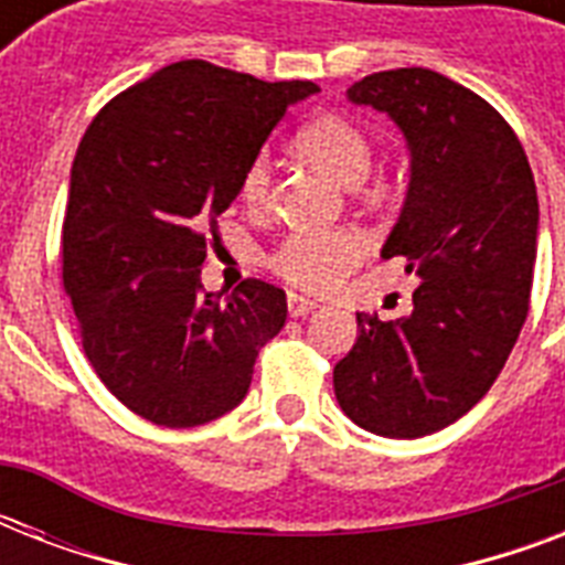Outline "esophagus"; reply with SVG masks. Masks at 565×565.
<instances>
[{
    "label": "esophagus",
    "mask_w": 565,
    "mask_h": 565,
    "mask_svg": "<svg viewBox=\"0 0 565 565\" xmlns=\"http://www.w3.org/2000/svg\"><path fill=\"white\" fill-rule=\"evenodd\" d=\"M319 305L313 299H305L299 292H290L287 296V310H290V317H308L310 310H317Z\"/></svg>",
    "instance_id": "1"
}]
</instances>
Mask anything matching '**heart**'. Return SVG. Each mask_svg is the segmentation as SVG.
<instances>
[{
    "instance_id": "b5f03b06",
    "label": "heart",
    "mask_w": 565,
    "mask_h": 565,
    "mask_svg": "<svg viewBox=\"0 0 565 565\" xmlns=\"http://www.w3.org/2000/svg\"><path fill=\"white\" fill-rule=\"evenodd\" d=\"M296 143L313 161L334 172L340 181H361L372 163V140L354 119L343 114H322L299 128ZM269 158L257 152L243 170L239 193L252 204L269 193ZM363 257V237L354 228L292 231L275 246L269 264L284 281L301 290H331Z\"/></svg>"
}]
</instances>
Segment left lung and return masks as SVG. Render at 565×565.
Segmentation results:
<instances>
[{
    "mask_svg": "<svg viewBox=\"0 0 565 565\" xmlns=\"http://www.w3.org/2000/svg\"><path fill=\"white\" fill-rule=\"evenodd\" d=\"M354 105L384 110L411 146V188L381 257L422 278L402 319L358 313V343L334 366L354 425L393 439L446 428L481 402L525 326L540 202L508 119L425 66L372 73Z\"/></svg>",
    "mask_w": 565,
    "mask_h": 565,
    "instance_id": "left-lung-1",
    "label": "left lung"
}]
</instances>
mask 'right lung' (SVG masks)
<instances>
[{"label":"right lung","instance_id":"obj_1","mask_svg":"<svg viewBox=\"0 0 565 565\" xmlns=\"http://www.w3.org/2000/svg\"><path fill=\"white\" fill-rule=\"evenodd\" d=\"M313 82L179 61L105 105L70 175L61 275L87 361L128 411L195 428L234 411L287 322L260 278L204 292L202 266L246 163ZM213 246V243H211Z\"/></svg>","mask_w":565,"mask_h":565}]
</instances>
